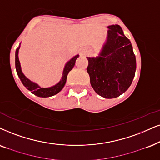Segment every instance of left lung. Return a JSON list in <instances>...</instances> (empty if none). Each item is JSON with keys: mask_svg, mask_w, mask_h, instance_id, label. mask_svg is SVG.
<instances>
[{"mask_svg": "<svg viewBox=\"0 0 160 160\" xmlns=\"http://www.w3.org/2000/svg\"><path fill=\"white\" fill-rule=\"evenodd\" d=\"M106 42L97 57H87V72L97 94L112 99L130 87L136 72V58L131 41L119 25L108 26Z\"/></svg>", "mask_w": 160, "mask_h": 160, "instance_id": "left-lung-1", "label": "left lung"}]
</instances>
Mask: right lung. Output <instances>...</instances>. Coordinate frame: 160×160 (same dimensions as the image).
Here are the masks:
<instances>
[{"instance_id":"right-lung-1","label":"right lung","mask_w":160,"mask_h":160,"mask_svg":"<svg viewBox=\"0 0 160 160\" xmlns=\"http://www.w3.org/2000/svg\"><path fill=\"white\" fill-rule=\"evenodd\" d=\"M20 46L15 52V68L16 71H17V74L19 78L21 79L22 83L24 86L27 88L28 90H29L32 94H34L36 96L40 97V98H48V97L54 96L59 93L60 91L62 89L64 86H65L66 82V79H67V75L68 72L73 68V67L75 65V61L77 58L79 57V54H77L73 58H72L70 60L66 62L65 67L63 68V72H62V76L61 79L58 83L54 85L53 86L48 87V88H43V87H40L39 85L29 80L24 75L21 70V63H20L19 58H18V52H19Z\"/></svg>"}]
</instances>
